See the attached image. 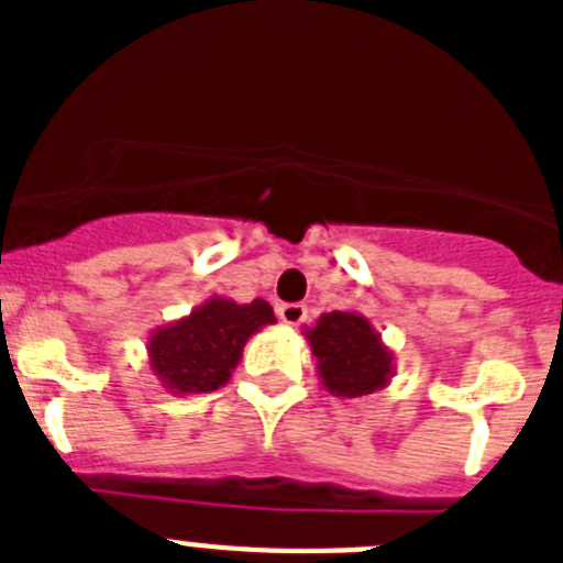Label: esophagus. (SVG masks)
Instances as JSON below:
<instances>
[{
    "label": "esophagus",
    "mask_w": 563,
    "mask_h": 563,
    "mask_svg": "<svg viewBox=\"0 0 563 563\" xmlns=\"http://www.w3.org/2000/svg\"><path fill=\"white\" fill-rule=\"evenodd\" d=\"M307 318L305 305H282L278 307V321L287 327H298Z\"/></svg>",
    "instance_id": "obj_1"
}]
</instances>
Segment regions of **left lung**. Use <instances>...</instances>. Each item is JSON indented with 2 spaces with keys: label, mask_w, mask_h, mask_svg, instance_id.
<instances>
[{
  "label": "left lung",
  "mask_w": 563,
  "mask_h": 563,
  "mask_svg": "<svg viewBox=\"0 0 563 563\" xmlns=\"http://www.w3.org/2000/svg\"><path fill=\"white\" fill-rule=\"evenodd\" d=\"M318 380L335 397H363L386 389L395 377V352L366 316L355 310L321 312L305 327Z\"/></svg>",
  "instance_id": "8db88e82"
}]
</instances>
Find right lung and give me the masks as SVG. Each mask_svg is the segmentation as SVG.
I'll use <instances>...</instances> for the list:
<instances>
[{"label": "right lung", "mask_w": 563, "mask_h": 563, "mask_svg": "<svg viewBox=\"0 0 563 563\" xmlns=\"http://www.w3.org/2000/svg\"><path fill=\"white\" fill-rule=\"evenodd\" d=\"M276 324L265 298L236 305L233 298L211 296L188 316L148 332V369L172 395H208L231 380L242 361L247 338Z\"/></svg>", "instance_id": "obj_1"}]
</instances>
